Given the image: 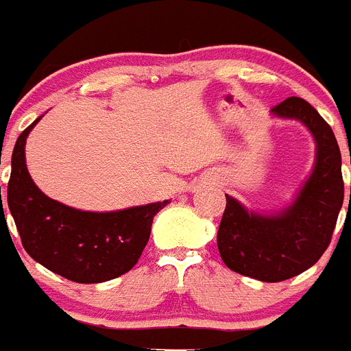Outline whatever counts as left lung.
Returning <instances> with one entry per match:
<instances>
[{
	"mask_svg": "<svg viewBox=\"0 0 351 351\" xmlns=\"http://www.w3.org/2000/svg\"><path fill=\"white\" fill-rule=\"evenodd\" d=\"M280 119L302 123L315 141V163L295 198L274 213H256L225 195L218 250L228 269L265 281L290 280L318 262L330 244L345 184L341 153L332 128L315 107L291 96L271 108ZM351 195V188H350Z\"/></svg>",
	"mask_w": 351,
	"mask_h": 351,
	"instance_id": "obj_1",
	"label": "left lung"
}]
</instances>
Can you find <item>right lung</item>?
Here are the masks:
<instances>
[{"instance_id": "1", "label": "right lung", "mask_w": 351, "mask_h": 351, "mask_svg": "<svg viewBox=\"0 0 351 351\" xmlns=\"http://www.w3.org/2000/svg\"><path fill=\"white\" fill-rule=\"evenodd\" d=\"M40 119L42 116L15 142L6 191L24 250L40 265L75 283L119 278L138 262L153 218L170 200L107 213L80 210L52 200L33 182L26 167V138Z\"/></svg>"}]
</instances>
